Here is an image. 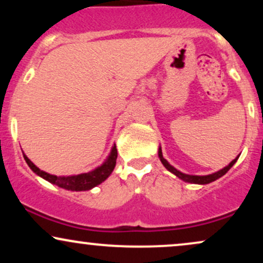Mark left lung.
I'll use <instances>...</instances> for the list:
<instances>
[{
    "label": "left lung",
    "instance_id": "obj_1",
    "mask_svg": "<svg viewBox=\"0 0 263 263\" xmlns=\"http://www.w3.org/2000/svg\"><path fill=\"white\" fill-rule=\"evenodd\" d=\"M158 157H159V159H161L162 164L164 165V167L167 168V170L170 171L171 173L176 174V176H177L178 178H180V179L184 180V182L194 183V184H208V183L214 182V180L219 179L220 177H222V176H224V174L228 173V171L230 170V168L232 167V165L235 164V163H236L237 158H238V156H237L236 158H235L234 161H232V162L230 163V164L226 165L225 168H222V170H220L219 172H215V173L209 174V176H190V174L182 173V172H179L178 170H176V168H174L173 165H171L170 163L167 162V159L163 158V155H162V148H161V147H159V149H158Z\"/></svg>",
    "mask_w": 263,
    "mask_h": 263
}]
</instances>
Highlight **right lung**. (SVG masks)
Returning <instances> with one entry per match:
<instances>
[{"label": "right lung", "instance_id": "add662e5", "mask_svg": "<svg viewBox=\"0 0 263 263\" xmlns=\"http://www.w3.org/2000/svg\"><path fill=\"white\" fill-rule=\"evenodd\" d=\"M25 157L27 164L29 165V168L34 172L35 174H38L39 177H42L43 179L48 180L49 183L55 184V185L60 186V188L71 190V192H83V190H90L93 186L101 184L104 180L107 179V177L112 173L115 165H116V158H117V149L116 146L114 144L112 149H111L110 156L107 157V159L105 161L100 167L95 168L91 172H87V173H81L78 176H69V177H57L53 174L47 173V172L41 171L37 165H34L32 163L31 159L28 158L26 155Z\"/></svg>", "mask_w": 263, "mask_h": 263}]
</instances>
